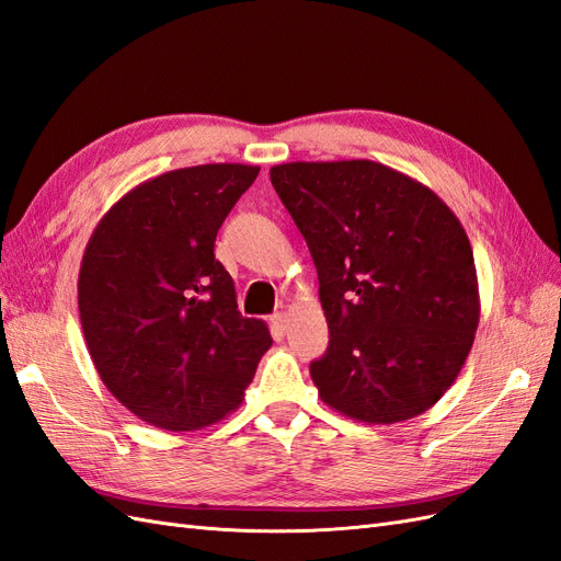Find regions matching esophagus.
Wrapping results in <instances>:
<instances>
[{
	"mask_svg": "<svg viewBox=\"0 0 561 561\" xmlns=\"http://www.w3.org/2000/svg\"><path fill=\"white\" fill-rule=\"evenodd\" d=\"M272 327H275L279 333H286V329H289V314L277 312L275 317H272Z\"/></svg>",
	"mask_w": 561,
	"mask_h": 561,
	"instance_id": "34e87169",
	"label": "esophagus"
}]
</instances>
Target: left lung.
<instances>
[{
  "label": "left lung",
  "mask_w": 561,
  "mask_h": 561,
  "mask_svg": "<svg viewBox=\"0 0 561 561\" xmlns=\"http://www.w3.org/2000/svg\"><path fill=\"white\" fill-rule=\"evenodd\" d=\"M319 277L329 347L310 364L327 407L390 425L435 407L479 327L470 239L411 175L371 159L270 169Z\"/></svg>",
  "instance_id": "8db88e82"
}]
</instances>
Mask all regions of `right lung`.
<instances>
[{
  "instance_id": "right-lung-1",
  "label": "right lung",
  "mask_w": 561,
  "mask_h": 561,
  "mask_svg": "<svg viewBox=\"0 0 561 561\" xmlns=\"http://www.w3.org/2000/svg\"><path fill=\"white\" fill-rule=\"evenodd\" d=\"M261 167L199 164L136 185L101 218L79 267L84 341L105 388L169 432L220 421L272 345L242 317L214 244Z\"/></svg>"
}]
</instances>
